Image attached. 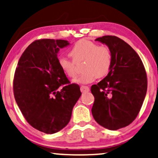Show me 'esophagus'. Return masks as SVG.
<instances>
[{"instance_id":"esophagus-1","label":"esophagus","mask_w":158,"mask_h":158,"mask_svg":"<svg viewBox=\"0 0 158 158\" xmlns=\"http://www.w3.org/2000/svg\"><path fill=\"white\" fill-rule=\"evenodd\" d=\"M80 89L81 92H87L89 91V87H87V86H81L80 87Z\"/></svg>"}]
</instances>
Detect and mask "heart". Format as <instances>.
Returning a JSON list of instances; mask_svg holds the SVG:
<instances>
[{
	"label": "heart",
	"instance_id": "1",
	"mask_svg": "<svg viewBox=\"0 0 158 158\" xmlns=\"http://www.w3.org/2000/svg\"><path fill=\"white\" fill-rule=\"evenodd\" d=\"M73 60L66 57L58 58V65L64 73L69 77L77 75L75 63L84 61L83 72L73 80V83L87 85L94 81L96 77H106L110 70L112 56L107 46H99L88 40H80L77 42L70 50Z\"/></svg>",
	"mask_w": 158,
	"mask_h": 158
}]
</instances>
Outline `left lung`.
<instances>
[{
	"mask_svg": "<svg viewBox=\"0 0 158 158\" xmlns=\"http://www.w3.org/2000/svg\"><path fill=\"white\" fill-rule=\"evenodd\" d=\"M95 41L108 46L112 65L108 75L92 86V113L97 123L114 131L127 127L137 116L146 96L148 79L139 56L123 40L106 35Z\"/></svg>",
	"mask_w": 158,
	"mask_h": 158,
	"instance_id": "obj_1",
	"label": "left lung"
}]
</instances>
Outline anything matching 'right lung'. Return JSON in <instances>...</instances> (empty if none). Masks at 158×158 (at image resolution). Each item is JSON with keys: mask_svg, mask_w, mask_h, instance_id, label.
Masks as SVG:
<instances>
[{"mask_svg": "<svg viewBox=\"0 0 158 158\" xmlns=\"http://www.w3.org/2000/svg\"><path fill=\"white\" fill-rule=\"evenodd\" d=\"M69 45L64 40L33 42L22 53L16 69V103L29 124L45 134L56 133L68 124L81 95L79 86L70 84L58 65V52Z\"/></svg>", "mask_w": 158, "mask_h": 158, "instance_id": "right-lung-1", "label": "right lung"}]
</instances>
